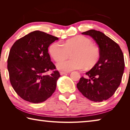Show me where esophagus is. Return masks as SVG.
<instances>
[{
	"label": "esophagus",
	"instance_id": "obj_1",
	"mask_svg": "<svg viewBox=\"0 0 130 130\" xmlns=\"http://www.w3.org/2000/svg\"><path fill=\"white\" fill-rule=\"evenodd\" d=\"M60 74L61 75H63V74H68L69 73L68 72H60Z\"/></svg>",
	"mask_w": 130,
	"mask_h": 130
}]
</instances>
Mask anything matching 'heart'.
<instances>
[{
    "label": "heart",
    "mask_w": 130,
    "mask_h": 130,
    "mask_svg": "<svg viewBox=\"0 0 130 130\" xmlns=\"http://www.w3.org/2000/svg\"><path fill=\"white\" fill-rule=\"evenodd\" d=\"M49 50L55 61L61 60L57 63V68L66 72L93 67L98 62L100 54L99 49L93 45L91 39L83 36L68 39L63 45L55 42L50 45ZM71 52V59L62 60Z\"/></svg>",
    "instance_id": "heart-1"
}]
</instances>
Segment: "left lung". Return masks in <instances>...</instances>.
<instances>
[{
	"label": "left lung",
	"mask_w": 130,
	"mask_h": 130,
	"mask_svg": "<svg viewBox=\"0 0 130 130\" xmlns=\"http://www.w3.org/2000/svg\"><path fill=\"white\" fill-rule=\"evenodd\" d=\"M91 36L99 45L100 58L94 67L77 84L81 93L95 102L108 99L120 85L124 70V56L118 43L95 30L82 32Z\"/></svg>",
	"instance_id": "1"
}]
</instances>
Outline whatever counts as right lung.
<instances>
[{
    "label": "right lung",
    "instance_id": "add662e5",
    "mask_svg": "<svg viewBox=\"0 0 130 130\" xmlns=\"http://www.w3.org/2000/svg\"><path fill=\"white\" fill-rule=\"evenodd\" d=\"M58 38L40 31H34L14 43L7 60L10 81L16 93L22 99L32 103L45 102L56 89L60 77L54 70L48 47Z\"/></svg>",
    "mask_w": 130,
    "mask_h": 130
}]
</instances>
